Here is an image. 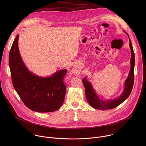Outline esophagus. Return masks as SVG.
<instances>
[{
    "instance_id": "obj_1",
    "label": "esophagus",
    "mask_w": 146,
    "mask_h": 146,
    "mask_svg": "<svg viewBox=\"0 0 146 146\" xmlns=\"http://www.w3.org/2000/svg\"><path fill=\"white\" fill-rule=\"evenodd\" d=\"M72 73L74 74H78L79 73V70L77 68H74L73 69H72Z\"/></svg>"
}]
</instances>
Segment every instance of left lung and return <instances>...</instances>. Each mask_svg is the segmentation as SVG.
<instances>
[{
    "label": "left lung",
    "instance_id": "1",
    "mask_svg": "<svg viewBox=\"0 0 146 146\" xmlns=\"http://www.w3.org/2000/svg\"><path fill=\"white\" fill-rule=\"evenodd\" d=\"M129 37V47L131 48V68L127 78L123 84V90L121 95L114 99H108L102 100L100 99L96 92L94 90L91 82L87 80V77H84L82 81L84 86L86 90V95L87 101L91 107L98 110H109L115 108L119 106L121 103L125 100L129 96L134 82V68H135V54L132 47L131 38L127 33L123 31Z\"/></svg>",
    "mask_w": 146,
    "mask_h": 146
}]
</instances>
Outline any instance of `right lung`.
<instances>
[{
    "instance_id": "obj_1",
    "label": "right lung",
    "mask_w": 146,
    "mask_h": 146,
    "mask_svg": "<svg viewBox=\"0 0 146 146\" xmlns=\"http://www.w3.org/2000/svg\"><path fill=\"white\" fill-rule=\"evenodd\" d=\"M17 35L9 54V66L15 90L25 105L38 113L54 112L63 104L66 86L63 80L67 69L59 70L48 77L30 72L21 56Z\"/></svg>"
}]
</instances>
